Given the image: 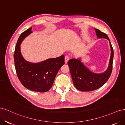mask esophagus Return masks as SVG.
<instances>
[{
  "mask_svg": "<svg viewBox=\"0 0 125 125\" xmlns=\"http://www.w3.org/2000/svg\"><path fill=\"white\" fill-rule=\"evenodd\" d=\"M69 59V57L68 56H66L65 57V63H67Z\"/></svg>",
  "mask_w": 125,
  "mask_h": 125,
  "instance_id": "1",
  "label": "esophagus"
}]
</instances>
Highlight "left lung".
Here are the masks:
<instances>
[{
    "mask_svg": "<svg viewBox=\"0 0 125 125\" xmlns=\"http://www.w3.org/2000/svg\"><path fill=\"white\" fill-rule=\"evenodd\" d=\"M97 38L106 39L109 42L111 47V57L108 68L104 73H97L88 68L81 62V59H71L68 62L71 76L74 86L81 91H91L103 86L111 76L113 68L114 51L110 41L105 33L94 29Z\"/></svg>",
    "mask_w": 125,
    "mask_h": 125,
    "instance_id": "left-lung-1",
    "label": "left lung"
}]
</instances>
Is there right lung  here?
Listing matches in <instances>:
<instances>
[{
  "instance_id": "add662e5",
  "label": "right lung",
  "mask_w": 125,
  "mask_h": 125,
  "mask_svg": "<svg viewBox=\"0 0 125 125\" xmlns=\"http://www.w3.org/2000/svg\"><path fill=\"white\" fill-rule=\"evenodd\" d=\"M31 30L30 28L22 33L17 41L13 56L15 67L19 79L26 88L35 92H45L52 88L59 70L65 64V57L62 55L37 63L26 61L21 54L20 45L32 33Z\"/></svg>"
}]
</instances>
